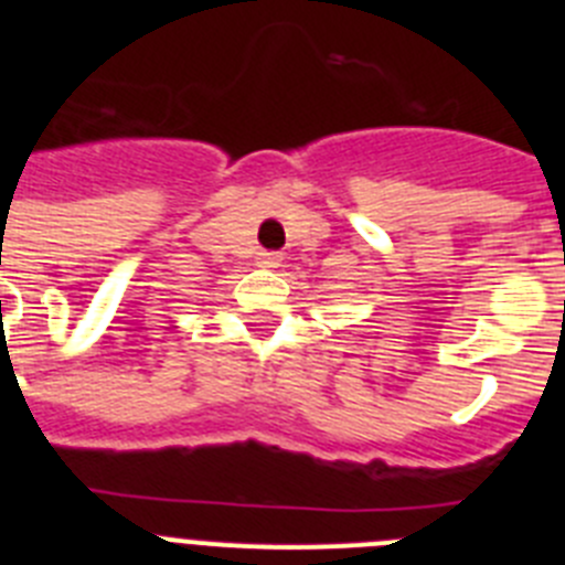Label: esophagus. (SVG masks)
Returning <instances> with one entry per match:
<instances>
[{
	"mask_svg": "<svg viewBox=\"0 0 565 565\" xmlns=\"http://www.w3.org/2000/svg\"><path fill=\"white\" fill-rule=\"evenodd\" d=\"M257 266H259V268H277V266H279V254H274V252H259Z\"/></svg>",
	"mask_w": 565,
	"mask_h": 565,
	"instance_id": "obj_1",
	"label": "esophagus"
}]
</instances>
